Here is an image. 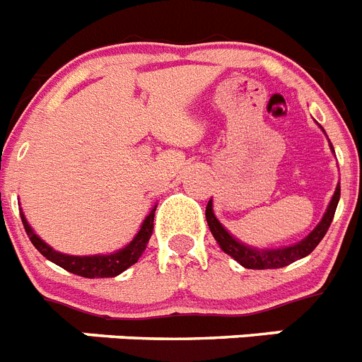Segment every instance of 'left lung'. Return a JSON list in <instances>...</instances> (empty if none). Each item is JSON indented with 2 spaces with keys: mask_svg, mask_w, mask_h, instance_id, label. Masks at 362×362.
Listing matches in <instances>:
<instances>
[{
  "mask_svg": "<svg viewBox=\"0 0 362 362\" xmlns=\"http://www.w3.org/2000/svg\"><path fill=\"white\" fill-rule=\"evenodd\" d=\"M320 129L324 131L322 125ZM325 136H327V134H325ZM329 148L331 151L335 153V149H333L331 142ZM339 199L340 185H337L335 194H333V198H331L329 205L325 209L324 216H322V220L318 222V226H316L305 238H301L300 242L283 247H255L250 246V244H244V242L238 240L237 237H233L231 233L223 228L222 223L218 222L216 214H214L213 211V199H209L207 209H205V218H207L209 229L213 233L214 240H216L218 244H220V247H222V252L231 255L240 267L250 268V270H272V268L288 267L291 262L298 261V259H303V257L309 255V253L320 244V240L325 237L327 229H329L331 222H333Z\"/></svg>",
  "mask_w": 362,
  "mask_h": 362,
  "instance_id": "8db88e82",
  "label": "left lung"
}]
</instances>
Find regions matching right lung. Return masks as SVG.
<instances>
[{
    "instance_id": "add662e5",
    "label": "right lung",
    "mask_w": 362,
    "mask_h": 362,
    "mask_svg": "<svg viewBox=\"0 0 362 362\" xmlns=\"http://www.w3.org/2000/svg\"><path fill=\"white\" fill-rule=\"evenodd\" d=\"M155 209H157V205L151 207V211L144 218V222H142L140 229L136 231V235L124 247L110 253H98V255H68V253L57 252L49 244L42 240L37 233L33 231V228L27 222L25 214L20 213V216H22L23 228H25L27 237L31 238L33 246L37 247L38 252L46 257L47 261L55 262L57 267L64 268V270L71 272L76 276L94 279V277L120 276L122 272H125L129 267H133L134 262L139 261L142 253H144L146 246H148L149 238H151V233H153Z\"/></svg>"
}]
</instances>
